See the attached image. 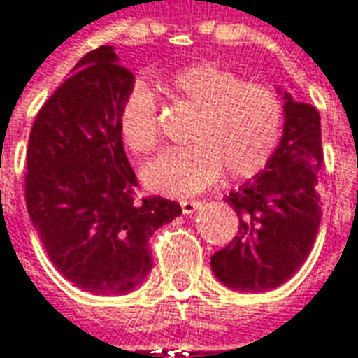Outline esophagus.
<instances>
[{"label": "esophagus", "mask_w": 358, "mask_h": 358, "mask_svg": "<svg viewBox=\"0 0 358 358\" xmlns=\"http://www.w3.org/2000/svg\"><path fill=\"white\" fill-rule=\"evenodd\" d=\"M201 201H183L181 203V208H183V214H194V212L201 208Z\"/></svg>", "instance_id": "1"}]
</instances>
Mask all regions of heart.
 I'll return each instance as SVG.
<instances>
[{"mask_svg":"<svg viewBox=\"0 0 358 358\" xmlns=\"http://www.w3.org/2000/svg\"><path fill=\"white\" fill-rule=\"evenodd\" d=\"M164 90L196 113L187 132L191 146L167 150L142 169V183L152 193L191 196L210 187L222 171L228 179H248L263 171L277 152L285 107L271 87L203 62L173 71ZM117 122L130 152H154L159 144L157 107L146 83L136 81L127 91Z\"/></svg>","mask_w":358,"mask_h":358,"instance_id":"1","label":"heart"}]
</instances>
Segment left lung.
Masks as SVG:
<instances>
[{"label": "left lung", "instance_id": "left-lung-1", "mask_svg": "<svg viewBox=\"0 0 358 358\" xmlns=\"http://www.w3.org/2000/svg\"><path fill=\"white\" fill-rule=\"evenodd\" d=\"M285 127L271 162L226 196L240 216L238 236L210 259L214 277L240 292L280 287L302 267L322 222L317 171L324 162L317 108L288 91Z\"/></svg>", "mask_w": 358, "mask_h": 358}]
</instances>
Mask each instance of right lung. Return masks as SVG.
Masks as SVG:
<instances>
[{
	"mask_svg": "<svg viewBox=\"0 0 358 358\" xmlns=\"http://www.w3.org/2000/svg\"><path fill=\"white\" fill-rule=\"evenodd\" d=\"M132 85L113 46L85 54L38 110L27 150L24 199L48 259L101 296L146 280L150 236L181 214L162 196L134 201L136 175L117 122Z\"/></svg>",
	"mask_w": 358,
	"mask_h": 358,
	"instance_id": "obj_1",
	"label": "right lung"
}]
</instances>
